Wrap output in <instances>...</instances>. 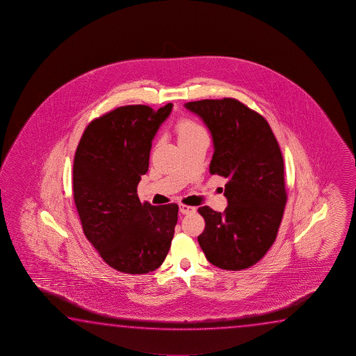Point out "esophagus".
<instances>
[{
    "label": "esophagus",
    "instance_id": "esophagus-1",
    "mask_svg": "<svg viewBox=\"0 0 356 356\" xmlns=\"http://www.w3.org/2000/svg\"><path fill=\"white\" fill-rule=\"evenodd\" d=\"M195 211V208L194 207H191V205H179V213L181 214H191V213H194Z\"/></svg>",
    "mask_w": 356,
    "mask_h": 356
}]
</instances>
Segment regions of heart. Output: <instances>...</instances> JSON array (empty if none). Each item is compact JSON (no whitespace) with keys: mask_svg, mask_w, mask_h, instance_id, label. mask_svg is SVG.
Returning <instances> with one entry per match:
<instances>
[{"mask_svg":"<svg viewBox=\"0 0 356 356\" xmlns=\"http://www.w3.org/2000/svg\"><path fill=\"white\" fill-rule=\"evenodd\" d=\"M175 131H177V136H178L179 142L183 139L193 137L198 133L204 132L202 127L198 126L195 122L189 121V120H181V121L178 122Z\"/></svg>","mask_w":356,"mask_h":356,"instance_id":"obj_1","label":"heart"}]
</instances>
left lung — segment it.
Returning <instances> with one entry per match:
<instances>
[{"label": "left lung", "instance_id": "obj_1", "mask_svg": "<svg viewBox=\"0 0 356 356\" xmlns=\"http://www.w3.org/2000/svg\"><path fill=\"white\" fill-rule=\"evenodd\" d=\"M184 107L211 132V175L227 178L224 213L200 207L205 229L199 245L213 266L241 270L266 255L277 238L286 203L284 162L269 123L233 99H203Z\"/></svg>", "mask_w": 356, "mask_h": 356}]
</instances>
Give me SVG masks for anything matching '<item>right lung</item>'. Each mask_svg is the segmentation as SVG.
Here are the masks:
<instances>
[{
    "label": "right lung",
    "instance_id": "right-lung-1",
    "mask_svg": "<svg viewBox=\"0 0 356 356\" xmlns=\"http://www.w3.org/2000/svg\"><path fill=\"white\" fill-rule=\"evenodd\" d=\"M172 108L115 109L90 122L76 151L73 198L82 228L102 259L122 273L156 270L175 235L178 205L142 204L137 195L152 142Z\"/></svg>",
    "mask_w": 356,
    "mask_h": 356
}]
</instances>
